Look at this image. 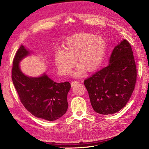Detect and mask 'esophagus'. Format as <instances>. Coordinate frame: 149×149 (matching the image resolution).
Returning a JSON list of instances; mask_svg holds the SVG:
<instances>
[{"mask_svg": "<svg viewBox=\"0 0 149 149\" xmlns=\"http://www.w3.org/2000/svg\"><path fill=\"white\" fill-rule=\"evenodd\" d=\"M78 83H79L78 81H71V86H72V87L74 86H75L76 84H78Z\"/></svg>", "mask_w": 149, "mask_h": 149, "instance_id": "obj_1", "label": "esophagus"}]
</instances>
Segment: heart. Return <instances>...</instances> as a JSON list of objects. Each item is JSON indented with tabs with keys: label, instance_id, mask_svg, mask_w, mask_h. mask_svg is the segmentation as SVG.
<instances>
[{
	"label": "heart",
	"instance_id": "heart-1",
	"mask_svg": "<svg viewBox=\"0 0 149 149\" xmlns=\"http://www.w3.org/2000/svg\"><path fill=\"white\" fill-rule=\"evenodd\" d=\"M64 49L55 54V63L59 73L69 74L76 60L80 65L75 71L79 76L85 70L87 72L96 70L105 55L106 43L102 37L91 33H81L70 38L63 45Z\"/></svg>",
	"mask_w": 149,
	"mask_h": 149
}]
</instances>
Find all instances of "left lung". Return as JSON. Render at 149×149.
Returning a JSON list of instances; mask_svg holds the SVG:
<instances>
[{
  "instance_id": "left-lung-1",
  "label": "left lung",
  "mask_w": 149,
  "mask_h": 149,
  "mask_svg": "<svg viewBox=\"0 0 149 149\" xmlns=\"http://www.w3.org/2000/svg\"><path fill=\"white\" fill-rule=\"evenodd\" d=\"M137 69L132 49L124 39L115 47L107 66L84 80L93 109L101 114L119 111L130 98L136 85Z\"/></svg>"
}]
</instances>
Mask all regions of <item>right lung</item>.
Wrapping results in <instances>:
<instances>
[{
  "label": "right lung",
  "mask_w": 149,
  "mask_h": 149,
  "mask_svg": "<svg viewBox=\"0 0 149 149\" xmlns=\"http://www.w3.org/2000/svg\"><path fill=\"white\" fill-rule=\"evenodd\" d=\"M30 52L23 45L18 49L13 60L12 79L20 100L30 113L38 118L53 121L60 118L68 109L67 95L69 82L56 83L46 74L37 78L29 77L22 73L20 61Z\"/></svg>",
  "instance_id": "obj_1"
}]
</instances>
